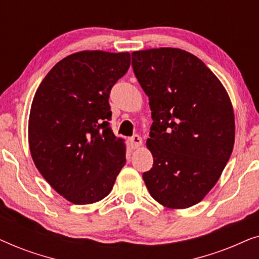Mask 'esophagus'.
<instances>
[{"label":"esophagus","instance_id":"1","mask_svg":"<svg viewBox=\"0 0 259 259\" xmlns=\"http://www.w3.org/2000/svg\"><path fill=\"white\" fill-rule=\"evenodd\" d=\"M128 143H130V147L132 148V150H136V148L141 146V144H143V139H141L138 134H136V136L130 138Z\"/></svg>","mask_w":259,"mask_h":259}]
</instances>
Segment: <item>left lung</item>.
I'll return each instance as SVG.
<instances>
[{"mask_svg":"<svg viewBox=\"0 0 259 259\" xmlns=\"http://www.w3.org/2000/svg\"><path fill=\"white\" fill-rule=\"evenodd\" d=\"M132 67L150 100L153 123L144 172L148 192L168 208L203 200L221 177L235 144L228 92L206 65L179 48L132 53Z\"/></svg>","mask_w":259,"mask_h":259,"instance_id":"obj_1","label":"left lung"}]
</instances>
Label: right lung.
Returning <instances> with one entry per match:
<instances>
[{
  "instance_id": "right-lung-1",
  "label": "right lung",
  "mask_w": 259,
  "mask_h": 259,
  "mask_svg": "<svg viewBox=\"0 0 259 259\" xmlns=\"http://www.w3.org/2000/svg\"><path fill=\"white\" fill-rule=\"evenodd\" d=\"M130 65V53H74L49 70L35 93L28 122L31 158L70 203L104 199L125 166V144L109 127L108 98Z\"/></svg>"
}]
</instances>
